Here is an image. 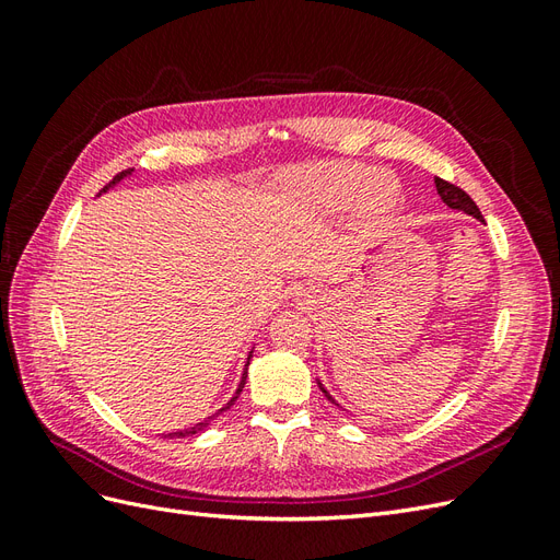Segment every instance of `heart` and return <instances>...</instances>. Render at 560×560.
Instances as JSON below:
<instances>
[{"label":"heart","instance_id":"heart-1","mask_svg":"<svg viewBox=\"0 0 560 560\" xmlns=\"http://www.w3.org/2000/svg\"><path fill=\"white\" fill-rule=\"evenodd\" d=\"M366 180H369V173L364 171V167L334 165V167H327V171L315 175V179L311 184V194L322 210L336 212V210H343V208L352 206V202L360 198ZM364 191L365 194L360 200L362 210L371 212V214L385 212L387 198L378 191L376 182H370V186Z\"/></svg>","mask_w":560,"mask_h":560}]
</instances>
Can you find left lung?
<instances>
[{
    "label": "left lung",
    "mask_w": 560,
    "mask_h": 560,
    "mask_svg": "<svg viewBox=\"0 0 560 560\" xmlns=\"http://www.w3.org/2000/svg\"><path fill=\"white\" fill-rule=\"evenodd\" d=\"M434 184H436V191H439V196H442V200L446 202L448 208H453V210H463V212H467V214H471V217H477L479 222H483V214L479 212V208H477V202H474L471 198H469V194H465L460 186H455V184H451V182H446V179H442V177H436L434 179ZM322 393L327 395V389L322 387ZM329 397V395H327ZM331 399V397H329ZM334 401V399H331ZM336 404V401H334Z\"/></svg>",
    "instance_id": "obj_1"
}]
</instances>
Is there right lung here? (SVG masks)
I'll use <instances>...</instances> for the list:
<instances>
[{
    "label": "right lung",
    "mask_w": 560,
    "mask_h": 560,
    "mask_svg": "<svg viewBox=\"0 0 560 560\" xmlns=\"http://www.w3.org/2000/svg\"><path fill=\"white\" fill-rule=\"evenodd\" d=\"M130 173H132V167H128V171H124L121 175H116V177H114V179H112V182H109V184L105 186V189H103V191H107V189H109V186H114L116 182H121V179H124L126 175H130ZM249 358H252V354H249ZM249 358H247V364H245V366H249ZM245 378H247V369H245V374H243V381H241V385H238V393H235V395H233V399H231V401H229V404L224 406V409H222V411L231 409V406H233V401H235V399H238V395L243 393V387H245ZM222 411H219V413H222ZM219 413H214V416H219ZM214 416H212V418H214ZM212 418H208V420H202V422H198V425H194V428H189V430H182V432H173V434H167V436H186V434H196V432H200L202 428H206V425H208V422H210Z\"/></svg>",
    "instance_id": "obj_1"
}]
</instances>
